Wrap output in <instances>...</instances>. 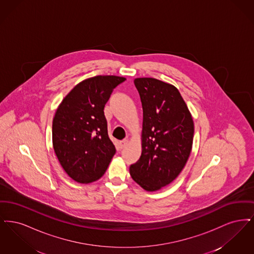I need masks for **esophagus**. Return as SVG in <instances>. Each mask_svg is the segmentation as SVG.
I'll use <instances>...</instances> for the list:
<instances>
[{"label":"esophagus","instance_id":"1","mask_svg":"<svg viewBox=\"0 0 254 254\" xmlns=\"http://www.w3.org/2000/svg\"><path fill=\"white\" fill-rule=\"evenodd\" d=\"M128 140H123V141H121L120 142V147L121 148H125L127 145H128Z\"/></svg>","mask_w":254,"mask_h":254}]
</instances>
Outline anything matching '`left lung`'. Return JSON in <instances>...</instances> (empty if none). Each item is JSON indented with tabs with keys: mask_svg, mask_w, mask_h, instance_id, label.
<instances>
[{
	"mask_svg": "<svg viewBox=\"0 0 254 254\" xmlns=\"http://www.w3.org/2000/svg\"><path fill=\"white\" fill-rule=\"evenodd\" d=\"M134 85L143 107L142 154L129 173L145 190L156 191L186 166L193 143V119L174 85L154 78H136Z\"/></svg>",
	"mask_w": 254,
	"mask_h": 254,
	"instance_id": "8db88e82",
	"label": "left lung"
}]
</instances>
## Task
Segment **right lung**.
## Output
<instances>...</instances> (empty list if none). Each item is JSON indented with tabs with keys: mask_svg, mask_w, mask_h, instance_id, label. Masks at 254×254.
<instances>
[{
	"mask_svg": "<svg viewBox=\"0 0 254 254\" xmlns=\"http://www.w3.org/2000/svg\"><path fill=\"white\" fill-rule=\"evenodd\" d=\"M125 77L98 75L75 85L52 122V144L62 168L74 181L89 184L106 172L116 149L108 134L104 108Z\"/></svg>",
	"mask_w": 254,
	"mask_h": 254,
	"instance_id": "right-lung-1",
	"label": "right lung"
}]
</instances>
